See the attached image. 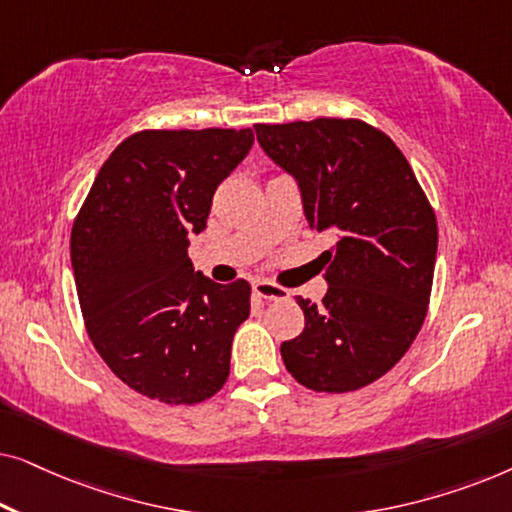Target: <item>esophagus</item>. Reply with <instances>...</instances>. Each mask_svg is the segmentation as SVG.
Here are the masks:
<instances>
[{
    "instance_id": "obj_1",
    "label": "esophagus",
    "mask_w": 512,
    "mask_h": 512,
    "mask_svg": "<svg viewBox=\"0 0 512 512\" xmlns=\"http://www.w3.org/2000/svg\"><path fill=\"white\" fill-rule=\"evenodd\" d=\"M254 293L263 300H282V298L289 296L286 289L268 282V279H258V282H254Z\"/></svg>"
}]
</instances>
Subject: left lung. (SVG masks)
Instances as JSON below:
<instances>
[{"mask_svg": "<svg viewBox=\"0 0 512 512\" xmlns=\"http://www.w3.org/2000/svg\"><path fill=\"white\" fill-rule=\"evenodd\" d=\"M261 149L293 177L312 230L333 233L319 256L328 291L298 296L305 328L282 342L307 389L342 394L375 382L417 338L436 268V214L401 149L373 125L317 118L254 125Z\"/></svg>", "mask_w": 512, "mask_h": 512, "instance_id": "obj_1", "label": "left lung"}]
</instances>
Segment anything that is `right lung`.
I'll return each instance as SVG.
<instances>
[{
  "mask_svg": "<svg viewBox=\"0 0 512 512\" xmlns=\"http://www.w3.org/2000/svg\"><path fill=\"white\" fill-rule=\"evenodd\" d=\"M251 144V128L137 132L100 167L76 216L69 251L88 335L139 394L193 405L228 380L251 289L195 270L188 235L207 228L214 191Z\"/></svg>",
  "mask_w": 512,
  "mask_h": 512,
  "instance_id": "add662e5",
  "label": "right lung"
}]
</instances>
